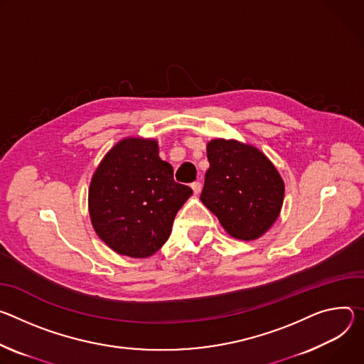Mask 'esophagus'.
Wrapping results in <instances>:
<instances>
[{
    "label": "esophagus",
    "instance_id": "1",
    "mask_svg": "<svg viewBox=\"0 0 364 364\" xmlns=\"http://www.w3.org/2000/svg\"><path fill=\"white\" fill-rule=\"evenodd\" d=\"M191 188H192L193 193H195V195H198V193L200 192V189H203V185H200V182H193V183L191 185Z\"/></svg>",
    "mask_w": 364,
    "mask_h": 364
}]
</instances>
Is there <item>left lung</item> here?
<instances>
[{
	"instance_id": "1",
	"label": "left lung",
	"mask_w": 364,
	"mask_h": 364,
	"mask_svg": "<svg viewBox=\"0 0 364 364\" xmlns=\"http://www.w3.org/2000/svg\"><path fill=\"white\" fill-rule=\"evenodd\" d=\"M210 168L200 200L238 240L262 237L279 217L285 183L255 146L214 139L207 144Z\"/></svg>"
}]
</instances>
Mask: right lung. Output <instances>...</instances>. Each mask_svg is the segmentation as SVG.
I'll use <instances>...</instances> for the list:
<instances>
[{
  "mask_svg": "<svg viewBox=\"0 0 364 364\" xmlns=\"http://www.w3.org/2000/svg\"><path fill=\"white\" fill-rule=\"evenodd\" d=\"M192 195L176 183L153 139L127 137L101 160L88 193L92 227L118 255L144 259L166 243L173 220Z\"/></svg>",
  "mask_w": 364,
  "mask_h": 364,
  "instance_id": "1",
  "label": "right lung"
}]
</instances>
